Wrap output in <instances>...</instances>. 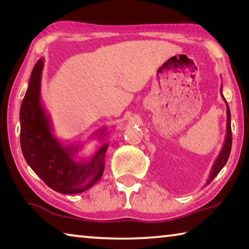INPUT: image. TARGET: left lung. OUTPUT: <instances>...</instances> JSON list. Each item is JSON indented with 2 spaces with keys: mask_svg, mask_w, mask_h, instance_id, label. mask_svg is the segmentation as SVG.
Instances as JSON below:
<instances>
[{
  "mask_svg": "<svg viewBox=\"0 0 249 249\" xmlns=\"http://www.w3.org/2000/svg\"><path fill=\"white\" fill-rule=\"evenodd\" d=\"M221 95H222V99L224 100V102L226 104V114H227V124H226V134H225V141H224V144H223L222 149L220 151V154H218L217 158L215 159V161H214L213 166H212V169H211L210 172V177L208 181H206V185L209 183L212 182V180L215 178L217 176L218 172L222 170V168L226 165L227 160H229L230 157V154H231V111H230V107L229 104H227L226 100L224 96L222 94V86H221Z\"/></svg>",
  "mask_w": 249,
  "mask_h": 249,
  "instance_id": "obj_1",
  "label": "left lung"
}]
</instances>
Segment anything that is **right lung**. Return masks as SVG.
Here are the masks:
<instances>
[{"instance_id": "obj_1", "label": "right lung", "mask_w": 249, "mask_h": 249, "mask_svg": "<svg viewBox=\"0 0 249 249\" xmlns=\"http://www.w3.org/2000/svg\"><path fill=\"white\" fill-rule=\"evenodd\" d=\"M44 62L45 59L40 58L34 66L20 105V147L29 167L49 188L65 195H77L101 179L109 142H104L90 158H81L78 156L80 146L64 145L57 140L50 116L40 101ZM107 134L105 128L100 129L96 138L103 140Z\"/></svg>"}]
</instances>
